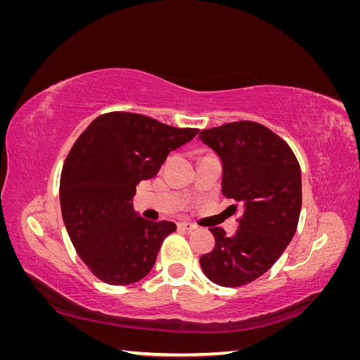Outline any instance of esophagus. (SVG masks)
I'll list each match as a JSON object with an SVG mask.
<instances>
[{
    "instance_id": "esophagus-1",
    "label": "esophagus",
    "mask_w": 360,
    "mask_h": 360,
    "mask_svg": "<svg viewBox=\"0 0 360 360\" xmlns=\"http://www.w3.org/2000/svg\"><path fill=\"white\" fill-rule=\"evenodd\" d=\"M179 228L184 231H193V230H197L198 226L192 222H179Z\"/></svg>"
}]
</instances>
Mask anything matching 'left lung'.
<instances>
[{
	"label": "left lung",
	"instance_id": "8db88e82",
	"mask_svg": "<svg viewBox=\"0 0 360 360\" xmlns=\"http://www.w3.org/2000/svg\"><path fill=\"white\" fill-rule=\"evenodd\" d=\"M200 139L222 160V193L243 207L233 237L219 226L210 228L214 248L200 264L214 284L242 287L276 263L297 230L300 165L284 139L255 122L205 129Z\"/></svg>",
	"mask_w": 360,
	"mask_h": 360
}]
</instances>
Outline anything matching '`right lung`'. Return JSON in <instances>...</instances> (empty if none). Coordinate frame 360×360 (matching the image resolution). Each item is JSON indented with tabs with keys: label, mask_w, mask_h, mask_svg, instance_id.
Listing matches in <instances>:
<instances>
[{
	"label": "right lung",
	"mask_w": 360,
	"mask_h": 360,
	"mask_svg": "<svg viewBox=\"0 0 360 360\" xmlns=\"http://www.w3.org/2000/svg\"><path fill=\"white\" fill-rule=\"evenodd\" d=\"M197 134L198 129L114 111L93 120L75 141L60 179L61 214L76 254L96 278L129 285L150 274L176 224L144 219L130 200L171 150Z\"/></svg>",
	"instance_id": "obj_1"
}]
</instances>
